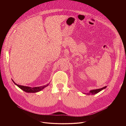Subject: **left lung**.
Instances as JSON below:
<instances>
[{
    "label": "left lung",
    "mask_w": 126,
    "mask_h": 126,
    "mask_svg": "<svg viewBox=\"0 0 126 126\" xmlns=\"http://www.w3.org/2000/svg\"><path fill=\"white\" fill-rule=\"evenodd\" d=\"M106 88V86L105 87H104L101 89H95V90H91L90 91V92L88 93H86V94H87L88 95H94L96 93H99V92H100L101 90H102L103 89H105Z\"/></svg>",
    "instance_id": "8db88e82"
}]
</instances>
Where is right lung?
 <instances>
[{
    "instance_id": "add662e5",
    "label": "right lung",
    "mask_w": 126,
    "mask_h": 126,
    "mask_svg": "<svg viewBox=\"0 0 126 126\" xmlns=\"http://www.w3.org/2000/svg\"><path fill=\"white\" fill-rule=\"evenodd\" d=\"M13 83L17 85L18 87L19 88H20L21 90H22L23 91H25V92L27 93H36V92H38L41 90H42V89H43L45 87L47 86L48 84H47L46 85L43 86H40V87H29L27 86H22V85H19L16 84L13 80H12Z\"/></svg>"
}]
</instances>
